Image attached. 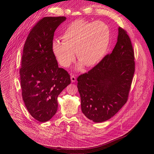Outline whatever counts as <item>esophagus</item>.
<instances>
[{"mask_svg":"<svg viewBox=\"0 0 154 154\" xmlns=\"http://www.w3.org/2000/svg\"><path fill=\"white\" fill-rule=\"evenodd\" d=\"M71 81H72V82H75V80H76V77H75V76L74 75H71Z\"/></svg>","mask_w":154,"mask_h":154,"instance_id":"1","label":"esophagus"}]
</instances>
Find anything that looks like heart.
I'll use <instances>...</instances> for the list:
<instances>
[{
  "label": "heart",
  "mask_w": 154,
  "mask_h": 154,
  "mask_svg": "<svg viewBox=\"0 0 154 154\" xmlns=\"http://www.w3.org/2000/svg\"><path fill=\"white\" fill-rule=\"evenodd\" d=\"M62 41L52 43V51L58 63L68 68L74 61L86 67L97 64L106 54L110 39V30L102 22L75 20L70 24L61 35Z\"/></svg>",
  "instance_id": "b5f03b06"
}]
</instances>
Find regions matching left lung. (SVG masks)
Returning a JSON list of instances; mask_svg holds the SVG:
<instances>
[{"label": "left lung", "instance_id": "obj_1", "mask_svg": "<svg viewBox=\"0 0 154 154\" xmlns=\"http://www.w3.org/2000/svg\"><path fill=\"white\" fill-rule=\"evenodd\" d=\"M118 31L112 52L77 78L82 111L94 122L110 119L128 100L135 72L134 51L127 32L121 27Z\"/></svg>", "mask_w": 154, "mask_h": 154}]
</instances>
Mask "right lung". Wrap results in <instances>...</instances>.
<instances>
[{"label":"right lung","mask_w":154,"mask_h":154,"mask_svg":"<svg viewBox=\"0 0 154 154\" xmlns=\"http://www.w3.org/2000/svg\"><path fill=\"white\" fill-rule=\"evenodd\" d=\"M66 19H41L24 43L19 69L22 96L29 113L41 122L48 121L55 115L57 97L71 83L69 74L58 68L52 51L54 32Z\"/></svg>","instance_id":"1"}]
</instances>
